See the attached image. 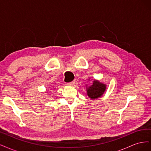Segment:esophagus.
<instances>
[{
	"label": "esophagus",
	"mask_w": 151,
	"mask_h": 151,
	"mask_svg": "<svg viewBox=\"0 0 151 151\" xmlns=\"http://www.w3.org/2000/svg\"><path fill=\"white\" fill-rule=\"evenodd\" d=\"M75 83H76V82H75V81H74L71 82V83L67 84V85H68V86H74V85L75 84Z\"/></svg>",
	"instance_id": "1"
}]
</instances>
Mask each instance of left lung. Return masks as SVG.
I'll list each match as a JSON object with an SVG mask.
<instances>
[{"mask_svg":"<svg viewBox=\"0 0 151 151\" xmlns=\"http://www.w3.org/2000/svg\"><path fill=\"white\" fill-rule=\"evenodd\" d=\"M89 80L90 79H89ZM86 86L87 95L92 100L101 98L106 90V84L97 79L93 81L92 85L88 86V84H86Z\"/></svg>","mask_w":151,"mask_h":151,"instance_id":"1","label":"left lung"}]
</instances>
